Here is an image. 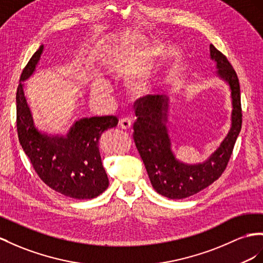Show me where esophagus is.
<instances>
[{"mask_svg":"<svg viewBox=\"0 0 263 263\" xmlns=\"http://www.w3.org/2000/svg\"><path fill=\"white\" fill-rule=\"evenodd\" d=\"M132 125V121L129 118H122L120 120V126L122 127V129H130Z\"/></svg>","mask_w":263,"mask_h":263,"instance_id":"34e87169","label":"esophagus"}]
</instances>
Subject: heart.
Masks as SVG:
<instances>
[{"mask_svg":"<svg viewBox=\"0 0 263 263\" xmlns=\"http://www.w3.org/2000/svg\"><path fill=\"white\" fill-rule=\"evenodd\" d=\"M92 93L96 96H106L110 93V86L101 80H96L92 84Z\"/></svg>","mask_w":263,"mask_h":263,"instance_id":"1","label":"heart"}]
</instances>
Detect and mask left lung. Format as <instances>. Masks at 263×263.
<instances>
[{
    "label": "left lung",
    "instance_id": "obj_1",
    "mask_svg": "<svg viewBox=\"0 0 263 263\" xmlns=\"http://www.w3.org/2000/svg\"><path fill=\"white\" fill-rule=\"evenodd\" d=\"M210 57L217 63V76L230 86L232 99L231 129L214 153L203 163L185 164L174 156L167 134L169 99L147 94L134 103L137 121L133 140L143 160L151 184L158 193L173 200L184 199L205 189L224 172L241 131L242 110L237 73L226 55L210 44Z\"/></svg>",
    "mask_w": 263,
    "mask_h": 263
}]
</instances>
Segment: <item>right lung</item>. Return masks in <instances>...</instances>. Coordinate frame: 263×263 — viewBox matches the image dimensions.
<instances>
[{"label":"right lung","mask_w":263,"mask_h":263,"mask_svg":"<svg viewBox=\"0 0 263 263\" xmlns=\"http://www.w3.org/2000/svg\"><path fill=\"white\" fill-rule=\"evenodd\" d=\"M42 52L43 45L32 55L20 78L16 91L18 141L33 169L46 185L72 199H93L109 186L99 140L105 130L117 126L119 120L116 116L81 119L65 137L40 132L26 103L22 82L35 71Z\"/></svg>","instance_id":"right-lung-1"}]
</instances>
